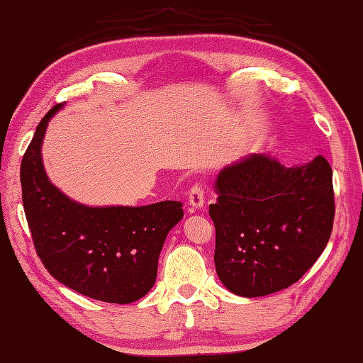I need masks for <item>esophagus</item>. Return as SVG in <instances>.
Returning <instances> with one entry per match:
<instances>
[{
  "mask_svg": "<svg viewBox=\"0 0 363 363\" xmlns=\"http://www.w3.org/2000/svg\"><path fill=\"white\" fill-rule=\"evenodd\" d=\"M205 202V191L201 183H196L193 188L189 189V199L188 203L193 208H202Z\"/></svg>",
  "mask_w": 363,
  "mask_h": 363,
  "instance_id": "1",
  "label": "esophagus"
}]
</instances>
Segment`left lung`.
Wrapping results in <instances>:
<instances>
[{
    "instance_id": "left-lung-1",
    "label": "left lung",
    "mask_w": 363,
    "mask_h": 363,
    "mask_svg": "<svg viewBox=\"0 0 363 363\" xmlns=\"http://www.w3.org/2000/svg\"><path fill=\"white\" fill-rule=\"evenodd\" d=\"M215 184L218 199L208 208L215 267L230 292L261 297L289 288L323 255L335 218L324 156L286 167L269 155H251L224 167Z\"/></svg>"
}]
</instances>
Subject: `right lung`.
Masks as SVG:
<instances>
[{
  "label": "right lung",
  "instance_id": "add662e5",
  "mask_svg": "<svg viewBox=\"0 0 363 363\" xmlns=\"http://www.w3.org/2000/svg\"><path fill=\"white\" fill-rule=\"evenodd\" d=\"M52 107L34 133L20 166L22 201L34 250L50 275L67 288L108 303H131L153 288L169 230L183 203L145 207H86L47 179L40 145Z\"/></svg>",
  "mask_w": 363,
  "mask_h": 363
}]
</instances>
